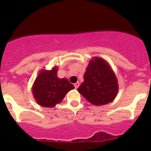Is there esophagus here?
<instances>
[{
    "label": "esophagus",
    "mask_w": 151,
    "mask_h": 151,
    "mask_svg": "<svg viewBox=\"0 0 151 151\" xmlns=\"http://www.w3.org/2000/svg\"><path fill=\"white\" fill-rule=\"evenodd\" d=\"M79 85H80V83L78 82H76V83L74 84V86H75V88H77L78 87V86H79Z\"/></svg>",
    "instance_id": "obj_1"
}]
</instances>
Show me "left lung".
Listing matches in <instances>:
<instances>
[{
    "label": "left lung",
    "instance_id": "left-lung-1",
    "mask_svg": "<svg viewBox=\"0 0 151 151\" xmlns=\"http://www.w3.org/2000/svg\"><path fill=\"white\" fill-rule=\"evenodd\" d=\"M77 90L93 105H105L116 97L118 80L110 64L104 59L94 57L89 61L84 82Z\"/></svg>",
    "mask_w": 151,
    "mask_h": 151
}]
</instances>
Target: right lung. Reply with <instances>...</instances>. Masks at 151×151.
I'll list each match as a JSON object with an SVG mask.
<instances>
[{
	"label": "right lung",
	"mask_w": 151,
	"mask_h": 151,
	"mask_svg": "<svg viewBox=\"0 0 151 151\" xmlns=\"http://www.w3.org/2000/svg\"><path fill=\"white\" fill-rule=\"evenodd\" d=\"M58 67L54 66L50 70L41 69L36 77L32 88L35 100L38 104L44 107H54L63 100L74 85L66 78L57 77Z\"/></svg>",
	"instance_id": "add662e5"
}]
</instances>
